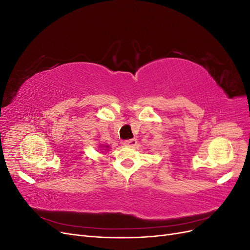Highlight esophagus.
I'll return each instance as SVG.
<instances>
[{
  "mask_svg": "<svg viewBox=\"0 0 250 250\" xmlns=\"http://www.w3.org/2000/svg\"><path fill=\"white\" fill-rule=\"evenodd\" d=\"M137 144H138L137 139H131V140L124 141L123 145L124 146H128V147H134V146H137Z\"/></svg>",
  "mask_w": 250,
  "mask_h": 250,
  "instance_id": "obj_1",
  "label": "esophagus"
}]
</instances>
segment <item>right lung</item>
<instances>
[{
    "instance_id": "add662e5",
    "label": "right lung",
    "mask_w": 250,
    "mask_h": 250,
    "mask_svg": "<svg viewBox=\"0 0 250 250\" xmlns=\"http://www.w3.org/2000/svg\"><path fill=\"white\" fill-rule=\"evenodd\" d=\"M105 148H108V146H105ZM105 150H106V149H105Z\"/></svg>"
}]
</instances>
